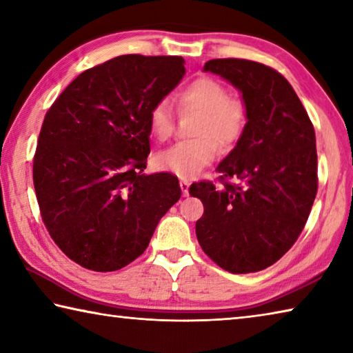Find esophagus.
<instances>
[{"label":"esophagus","mask_w":353,"mask_h":353,"mask_svg":"<svg viewBox=\"0 0 353 353\" xmlns=\"http://www.w3.org/2000/svg\"><path fill=\"white\" fill-rule=\"evenodd\" d=\"M179 185H181L182 194H183V196H188V188H190L188 181H181V182H179Z\"/></svg>","instance_id":"obj_1"}]
</instances>
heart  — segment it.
I'll return each mask as SVG.
<instances>
[{
    "instance_id": "obj_1",
    "label": "heart",
    "mask_w": 353,
    "mask_h": 353,
    "mask_svg": "<svg viewBox=\"0 0 353 353\" xmlns=\"http://www.w3.org/2000/svg\"><path fill=\"white\" fill-rule=\"evenodd\" d=\"M176 104L181 113H199L193 128L196 139L179 141L159 152L154 166L181 179H193L213 162L216 143L227 148L240 140L246 126V105L240 98L227 94L224 83L210 76H201L182 87L176 94ZM148 124L154 139H170L174 132V113L168 101H159L151 107Z\"/></svg>"
}]
</instances>
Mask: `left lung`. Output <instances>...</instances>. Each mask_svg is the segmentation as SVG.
Returning a JSON list of instances; mask_svg holds the SVG:
<instances>
[{
    "label": "left lung",
    "mask_w": 353,
    "mask_h": 353,
    "mask_svg": "<svg viewBox=\"0 0 353 353\" xmlns=\"http://www.w3.org/2000/svg\"><path fill=\"white\" fill-rule=\"evenodd\" d=\"M204 71L241 92L248 123L218 165L221 187L208 181L190 187L204 204L196 236L225 271L266 270L291 249L312 212L318 193L314 128L291 83L274 68L213 59Z\"/></svg>",
    "instance_id": "obj_1"
}]
</instances>
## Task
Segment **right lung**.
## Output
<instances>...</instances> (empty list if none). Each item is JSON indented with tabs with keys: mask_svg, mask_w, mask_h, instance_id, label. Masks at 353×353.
Segmentation results:
<instances>
[{
	"mask_svg": "<svg viewBox=\"0 0 353 353\" xmlns=\"http://www.w3.org/2000/svg\"><path fill=\"white\" fill-rule=\"evenodd\" d=\"M183 63L179 56H118L81 73L46 112L35 194L51 238L82 268L129 265L181 199L177 177L143 170L149 110L181 82Z\"/></svg>",
	"mask_w": 353,
	"mask_h": 353,
	"instance_id": "1",
	"label": "right lung"
}]
</instances>
